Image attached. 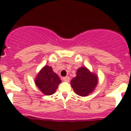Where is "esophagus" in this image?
Listing matches in <instances>:
<instances>
[{
  "instance_id": "obj_1",
  "label": "esophagus",
  "mask_w": 131,
  "mask_h": 131,
  "mask_svg": "<svg viewBox=\"0 0 131 131\" xmlns=\"http://www.w3.org/2000/svg\"><path fill=\"white\" fill-rule=\"evenodd\" d=\"M62 79H63V81H69V80H70V78H69V77H68V76H67V77H64L62 78Z\"/></svg>"
}]
</instances>
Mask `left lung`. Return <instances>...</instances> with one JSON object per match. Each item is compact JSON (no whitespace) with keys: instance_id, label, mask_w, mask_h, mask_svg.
<instances>
[{"instance_id":"1","label":"left lung","mask_w":131,"mask_h":131,"mask_svg":"<svg viewBox=\"0 0 131 131\" xmlns=\"http://www.w3.org/2000/svg\"><path fill=\"white\" fill-rule=\"evenodd\" d=\"M98 83L95 74L90 72L86 68L81 67L77 71V75L71 81V86L77 94L86 96L94 91Z\"/></svg>"}]
</instances>
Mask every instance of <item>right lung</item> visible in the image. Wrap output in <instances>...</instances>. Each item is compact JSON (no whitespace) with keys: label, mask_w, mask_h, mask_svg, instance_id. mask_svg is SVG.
<instances>
[{"label":"right lung","mask_w":131,"mask_h":131,"mask_svg":"<svg viewBox=\"0 0 131 131\" xmlns=\"http://www.w3.org/2000/svg\"><path fill=\"white\" fill-rule=\"evenodd\" d=\"M60 83L61 80L57 74L48 66H45L40 70L35 79L36 85L46 95L54 94Z\"/></svg>","instance_id":"1"}]
</instances>
